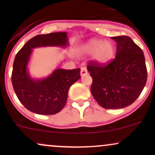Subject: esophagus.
I'll use <instances>...</instances> for the list:
<instances>
[{
  "instance_id": "esophagus-1",
  "label": "esophagus",
  "mask_w": 155,
  "mask_h": 155,
  "mask_svg": "<svg viewBox=\"0 0 155 155\" xmlns=\"http://www.w3.org/2000/svg\"><path fill=\"white\" fill-rule=\"evenodd\" d=\"M80 74H81V76H85L87 74V69L85 68L84 67H82V68H81V73H80Z\"/></svg>"
}]
</instances>
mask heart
I'll use <instances>...</instances> for the list:
<instances>
[{"instance_id":"1","label":"heart","mask_w":155,"mask_h":155,"mask_svg":"<svg viewBox=\"0 0 155 155\" xmlns=\"http://www.w3.org/2000/svg\"><path fill=\"white\" fill-rule=\"evenodd\" d=\"M114 51V46L111 42L95 38L89 41L81 49L82 54L93 55L95 61L98 63H106L109 61Z\"/></svg>"}]
</instances>
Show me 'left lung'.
Wrapping results in <instances>:
<instances>
[{
  "label": "left lung",
  "mask_w": 155,
  "mask_h": 155,
  "mask_svg": "<svg viewBox=\"0 0 155 155\" xmlns=\"http://www.w3.org/2000/svg\"><path fill=\"white\" fill-rule=\"evenodd\" d=\"M117 42L116 57L107 65L91 62L92 95L101 106L117 109L130 106L146 85L147 70L143 51L130 37H111Z\"/></svg>",
  "instance_id": "left-lung-1"
}]
</instances>
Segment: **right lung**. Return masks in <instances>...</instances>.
Listing matches in <instances>:
<instances>
[{"label": "right lung", "instance_id": "1", "mask_svg": "<svg viewBox=\"0 0 155 155\" xmlns=\"http://www.w3.org/2000/svg\"><path fill=\"white\" fill-rule=\"evenodd\" d=\"M69 45L65 32L38 35L30 39L15 57L12 81L17 97L27 109L42 115L55 114L63 109L70 87L81 78L80 68H56L44 79H35L30 75L28 65L34 48Z\"/></svg>", "mask_w": 155, "mask_h": 155}]
</instances>
